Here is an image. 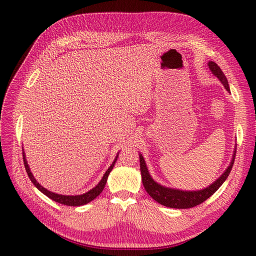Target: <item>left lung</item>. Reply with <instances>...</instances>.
Instances as JSON below:
<instances>
[{"label":"left lung","instance_id":"obj_1","mask_svg":"<svg viewBox=\"0 0 256 256\" xmlns=\"http://www.w3.org/2000/svg\"><path fill=\"white\" fill-rule=\"evenodd\" d=\"M208 65L212 74L219 78V80L223 84V86L228 92H230L227 78L223 74V72L221 70L220 67L212 61H210ZM236 152V146L232 154V162L230 166L227 167V169L222 173V176L218 180H214L210 186L204 188L202 190H197V191H184L178 189H172V188H167L158 184L150 176L143 156L139 154L140 170H141L143 186L145 188L146 192L150 195V197L154 199L156 202H158L160 204H162L164 206L172 208H190L196 206L200 204H202L204 201H206L208 198H210L226 180V178H228V176H230V173L232 169Z\"/></svg>","mask_w":256,"mask_h":256}]
</instances>
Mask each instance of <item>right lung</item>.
<instances>
[{"mask_svg":"<svg viewBox=\"0 0 256 256\" xmlns=\"http://www.w3.org/2000/svg\"><path fill=\"white\" fill-rule=\"evenodd\" d=\"M118 154L119 152L117 154L115 160H113L112 165L108 168V170L106 171V173L104 174L102 178L100 180V182L94 186L92 188V189L82 195H61V194H56L54 192H50L48 191V189H46V188H44L42 184H40L39 182H37V180H35V178L33 176V174L30 170V167L28 165V162H26V154H24V152L22 150V158H24V168H26V173H28V176L29 178L31 180V182L34 184V186L37 188V189L42 192L46 196H48V198L52 199L54 201H56V202L58 204H64V206H84V204H89L90 201H92L93 199H96L104 190V188L106 186V180H108V176H109L110 172L112 171L116 160H117V158H118Z\"/></svg>","mask_w":256,"mask_h":256,"instance_id":"add662e5","label":"right lung"}]
</instances>
